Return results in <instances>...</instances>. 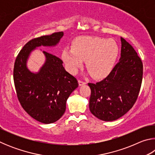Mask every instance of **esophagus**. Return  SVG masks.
<instances>
[{
	"label": "esophagus",
	"instance_id": "obj_1",
	"mask_svg": "<svg viewBox=\"0 0 155 155\" xmlns=\"http://www.w3.org/2000/svg\"><path fill=\"white\" fill-rule=\"evenodd\" d=\"M86 83L84 82V81H78V85L79 86H82L83 85H85Z\"/></svg>",
	"mask_w": 155,
	"mask_h": 155
}]
</instances>
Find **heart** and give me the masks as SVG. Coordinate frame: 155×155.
I'll use <instances>...</instances> for the list:
<instances>
[{
	"instance_id": "b5f03b06",
	"label": "heart",
	"mask_w": 155,
	"mask_h": 155,
	"mask_svg": "<svg viewBox=\"0 0 155 155\" xmlns=\"http://www.w3.org/2000/svg\"><path fill=\"white\" fill-rule=\"evenodd\" d=\"M118 54L119 46L113 39L81 36L73 41L72 48H64L61 59L72 74L77 72L85 60L86 68L91 75L102 79L111 72Z\"/></svg>"
}]
</instances>
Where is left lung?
Listing matches in <instances>:
<instances>
[{"mask_svg": "<svg viewBox=\"0 0 155 155\" xmlns=\"http://www.w3.org/2000/svg\"><path fill=\"white\" fill-rule=\"evenodd\" d=\"M121 57L103 81L88 83L91 89L89 107L103 121H114L129 111L140 92L143 64L134 48L121 38Z\"/></svg>", "mask_w": 155, "mask_h": 155, "instance_id": "obj_1", "label": "left lung"}]
</instances>
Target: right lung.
Here are the masks:
<instances>
[{
  "instance_id": "add662e5",
  "label": "right lung",
  "mask_w": 155,
  "mask_h": 155,
  "mask_svg": "<svg viewBox=\"0 0 155 155\" xmlns=\"http://www.w3.org/2000/svg\"><path fill=\"white\" fill-rule=\"evenodd\" d=\"M63 36L64 32H58L30 40L19 52L14 64V81L21 105L33 118L44 124L61 118L68 97L78 87V81L65 71L61 59L46 51L41 52L45 61L38 72L31 71L27 61L39 47L56 46Z\"/></svg>"
}]
</instances>
